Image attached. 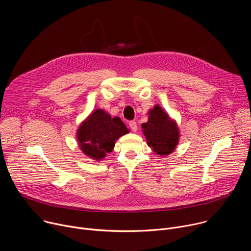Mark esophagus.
Listing matches in <instances>:
<instances>
[{
    "mask_svg": "<svg viewBox=\"0 0 251 251\" xmlns=\"http://www.w3.org/2000/svg\"><path fill=\"white\" fill-rule=\"evenodd\" d=\"M129 126H130V128H131V130H132L133 132H136L137 129H138L137 123H136L135 121H130V122H129Z\"/></svg>",
    "mask_w": 251,
    "mask_h": 251,
    "instance_id": "esophagus-1",
    "label": "esophagus"
}]
</instances>
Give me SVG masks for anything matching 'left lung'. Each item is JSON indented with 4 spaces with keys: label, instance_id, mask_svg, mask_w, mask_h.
Returning <instances> with one entry per match:
<instances>
[{
    "label": "left lung",
    "instance_id": "1",
    "mask_svg": "<svg viewBox=\"0 0 251 251\" xmlns=\"http://www.w3.org/2000/svg\"><path fill=\"white\" fill-rule=\"evenodd\" d=\"M142 129L149 147L158 155L170 154L178 144L179 131L176 121L158 105L149 111L148 122L142 124Z\"/></svg>",
    "mask_w": 251,
    "mask_h": 251
}]
</instances>
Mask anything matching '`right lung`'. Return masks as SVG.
Wrapping results in <instances>:
<instances>
[{"label": "right lung", "mask_w": 251, "mask_h": 251, "mask_svg": "<svg viewBox=\"0 0 251 251\" xmlns=\"http://www.w3.org/2000/svg\"><path fill=\"white\" fill-rule=\"evenodd\" d=\"M129 133L119 117H111L102 109L95 110L76 132L78 146L88 156L100 160L112 151L115 141Z\"/></svg>", "instance_id": "right-lung-1"}]
</instances>
